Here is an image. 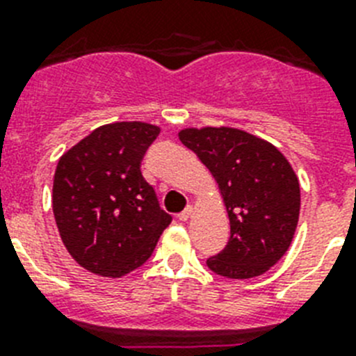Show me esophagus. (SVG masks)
Segmentation results:
<instances>
[{
	"label": "esophagus",
	"instance_id": "obj_1",
	"mask_svg": "<svg viewBox=\"0 0 356 356\" xmlns=\"http://www.w3.org/2000/svg\"><path fill=\"white\" fill-rule=\"evenodd\" d=\"M193 212H194V209H193V207H191V205H188L187 209L184 210V212H180V213H178V219H180V221H187L188 217L193 216Z\"/></svg>",
	"mask_w": 356,
	"mask_h": 356
}]
</instances>
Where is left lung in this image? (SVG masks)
I'll use <instances>...</instances> for the list:
<instances>
[{
  "label": "left lung",
  "instance_id": "8db88e82",
  "mask_svg": "<svg viewBox=\"0 0 356 356\" xmlns=\"http://www.w3.org/2000/svg\"><path fill=\"white\" fill-rule=\"evenodd\" d=\"M216 178L229 217V241L207 260L232 280L264 275L291 246L300 219V181L273 144L237 128H185L178 134Z\"/></svg>",
  "mask_w": 356,
  "mask_h": 356
}]
</instances>
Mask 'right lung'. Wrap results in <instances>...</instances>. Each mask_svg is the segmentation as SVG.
Returning <instances> with one entry per match:
<instances>
[{
  "mask_svg": "<svg viewBox=\"0 0 356 356\" xmlns=\"http://www.w3.org/2000/svg\"><path fill=\"white\" fill-rule=\"evenodd\" d=\"M160 128L99 127L65 151L53 180V213L71 257L94 275L121 278L151 257L171 216L140 172Z\"/></svg>",
  "mask_w": 356,
  "mask_h": 356,
  "instance_id": "obj_1",
  "label": "right lung"
}]
</instances>
